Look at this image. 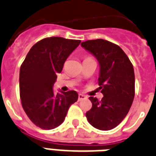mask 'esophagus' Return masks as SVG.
I'll list each match as a JSON object with an SVG mask.
<instances>
[{
    "mask_svg": "<svg viewBox=\"0 0 156 156\" xmlns=\"http://www.w3.org/2000/svg\"><path fill=\"white\" fill-rule=\"evenodd\" d=\"M87 97L84 95V94H78V101H83V100H85Z\"/></svg>",
    "mask_w": 156,
    "mask_h": 156,
    "instance_id": "esophagus-1",
    "label": "esophagus"
}]
</instances>
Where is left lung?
Listing matches in <instances>:
<instances>
[{
    "mask_svg": "<svg viewBox=\"0 0 156 156\" xmlns=\"http://www.w3.org/2000/svg\"><path fill=\"white\" fill-rule=\"evenodd\" d=\"M81 46L91 53L99 62V89L101 101L89 97L92 108L86 117L94 127L111 130L121 123L130 110L134 98L133 67L121 48L107 40H93L82 42Z\"/></svg>",
    "mask_w": 156,
    "mask_h": 156,
    "instance_id": "left-lung-1",
    "label": "left lung"
}]
</instances>
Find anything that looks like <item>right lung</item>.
<instances>
[{
  "mask_svg": "<svg viewBox=\"0 0 156 156\" xmlns=\"http://www.w3.org/2000/svg\"><path fill=\"white\" fill-rule=\"evenodd\" d=\"M81 40L51 37L34 44L20 67L22 105L33 123L44 130L62 123L72 104L78 101L74 90L53 92L57 74Z\"/></svg>",
  "mask_w": 156,
  "mask_h": 156,
  "instance_id": "1",
  "label": "right lung"
}]
</instances>
